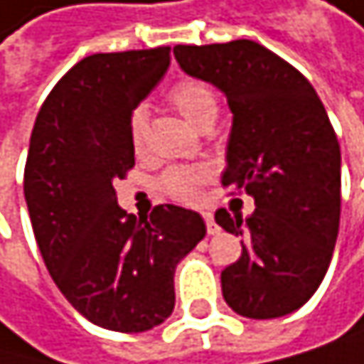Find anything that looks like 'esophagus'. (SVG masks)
<instances>
[{
	"label": "esophagus",
	"mask_w": 364,
	"mask_h": 364,
	"mask_svg": "<svg viewBox=\"0 0 364 364\" xmlns=\"http://www.w3.org/2000/svg\"><path fill=\"white\" fill-rule=\"evenodd\" d=\"M204 221H206L208 234H217V232H219V225L215 223V217H213V213H204Z\"/></svg>",
	"instance_id": "1"
}]
</instances>
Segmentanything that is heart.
<instances>
[{
  "label": "heart",
  "instance_id": "heart-1",
  "mask_svg": "<svg viewBox=\"0 0 364 364\" xmlns=\"http://www.w3.org/2000/svg\"><path fill=\"white\" fill-rule=\"evenodd\" d=\"M176 110L193 125V128H204L215 123L219 114V97L215 88L202 80H184L180 82L169 95ZM130 139L136 154H143L147 139V108L139 106L130 117ZM208 178V169L204 167H173L160 180V186L169 197L178 202H195L202 191V184Z\"/></svg>",
  "mask_w": 364,
  "mask_h": 364
}]
</instances>
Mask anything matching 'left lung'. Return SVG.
Listing matches in <instances>:
<instances>
[{"label": "left lung", "mask_w": 364, "mask_h": 364, "mask_svg": "<svg viewBox=\"0 0 364 364\" xmlns=\"http://www.w3.org/2000/svg\"><path fill=\"white\" fill-rule=\"evenodd\" d=\"M180 69L219 88L232 110L223 186L254 197L250 217L215 213L245 236L241 258L221 271L234 313L278 319L319 289L341 219V149L315 88L254 41L176 45Z\"/></svg>", "instance_id": "8db88e82"}]
</instances>
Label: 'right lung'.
I'll return each mask as SVG.
<instances>
[{"mask_svg": "<svg viewBox=\"0 0 364 364\" xmlns=\"http://www.w3.org/2000/svg\"><path fill=\"white\" fill-rule=\"evenodd\" d=\"M171 47L93 53L38 110L23 193L49 276L75 311L112 332H147L176 306L180 260L206 236L202 215L160 204L149 217L117 204L134 167L130 117L167 73Z\"/></svg>", "mask_w": 364, "mask_h": 364, "instance_id": "add662e5", "label": "right lung"}]
</instances>
